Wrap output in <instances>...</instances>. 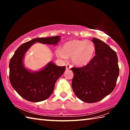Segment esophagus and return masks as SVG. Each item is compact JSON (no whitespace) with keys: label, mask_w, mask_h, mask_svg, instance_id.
Returning a JSON list of instances; mask_svg holds the SVG:
<instances>
[{"label":"esophagus","mask_w":130,"mask_h":130,"mask_svg":"<svg viewBox=\"0 0 130 130\" xmlns=\"http://www.w3.org/2000/svg\"><path fill=\"white\" fill-rule=\"evenodd\" d=\"M71 68H72V65H70L69 63H67V64H66V69L67 70L70 69Z\"/></svg>","instance_id":"esophagus-1"}]
</instances>
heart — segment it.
<instances>
[{
  "label": "heart",
  "instance_id": "obj_1",
  "mask_svg": "<svg viewBox=\"0 0 130 130\" xmlns=\"http://www.w3.org/2000/svg\"><path fill=\"white\" fill-rule=\"evenodd\" d=\"M95 50V45L91 41L73 39L63 44L62 49L57 50L56 54L63 60L69 57H72L74 65L84 67L92 60Z\"/></svg>",
  "mask_w": 130,
  "mask_h": 130
}]
</instances>
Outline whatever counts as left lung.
<instances>
[{"instance_id":"8db88e82","label":"left lung","mask_w":130,"mask_h":130,"mask_svg":"<svg viewBox=\"0 0 130 130\" xmlns=\"http://www.w3.org/2000/svg\"><path fill=\"white\" fill-rule=\"evenodd\" d=\"M96 55L82 68H72V86L74 94L83 102H99L113 91L119 74L116 52L104 42L93 38Z\"/></svg>"}]
</instances>
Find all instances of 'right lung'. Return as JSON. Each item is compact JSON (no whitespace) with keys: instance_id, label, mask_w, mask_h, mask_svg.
Instances as JSON below:
<instances>
[{"instance_id":"obj_1","label":"right lung","mask_w":130,"mask_h":130,"mask_svg":"<svg viewBox=\"0 0 130 130\" xmlns=\"http://www.w3.org/2000/svg\"><path fill=\"white\" fill-rule=\"evenodd\" d=\"M61 36L37 38L23 43L11 58L9 78L11 84L16 92L25 99L31 102L43 101L51 95L56 81L65 72V66L58 67L49 62L42 69L31 71L23 63L26 53L36 42L57 45Z\"/></svg>"}]
</instances>
